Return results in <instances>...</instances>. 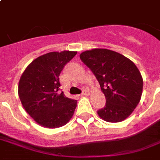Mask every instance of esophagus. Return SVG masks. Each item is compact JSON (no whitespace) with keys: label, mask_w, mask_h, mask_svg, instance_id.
Returning <instances> with one entry per match:
<instances>
[{"label":"esophagus","mask_w":160,"mask_h":160,"mask_svg":"<svg viewBox=\"0 0 160 160\" xmlns=\"http://www.w3.org/2000/svg\"><path fill=\"white\" fill-rule=\"evenodd\" d=\"M88 94H89V91H88V90L85 89V90H83L82 94H81V96H85V95H88Z\"/></svg>","instance_id":"1"}]
</instances>
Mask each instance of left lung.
Returning <instances> with one entry per match:
<instances>
[{"label": "left lung", "instance_id": "obj_1", "mask_svg": "<svg viewBox=\"0 0 160 160\" xmlns=\"http://www.w3.org/2000/svg\"><path fill=\"white\" fill-rule=\"evenodd\" d=\"M80 60L100 83L106 104L98 114L116 123L129 117L139 104L143 79L136 65L121 54L107 49H93L80 55Z\"/></svg>", "mask_w": 160, "mask_h": 160}]
</instances>
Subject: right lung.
<instances>
[{
	"label": "right lung",
	"instance_id": "obj_1",
	"mask_svg": "<svg viewBox=\"0 0 160 160\" xmlns=\"http://www.w3.org/2000/svg\"><path fill=\"white\" fill-rule=\"evenodd\" d=\"M76 54L70 51L45 54L34 60L21 75L18 85L21 104L41 126L58 128L72 118L77 101L59 91V76Z\"/></svg>",
	"mask_w": 160,
	"mask_h": 160
}]
</instances>
